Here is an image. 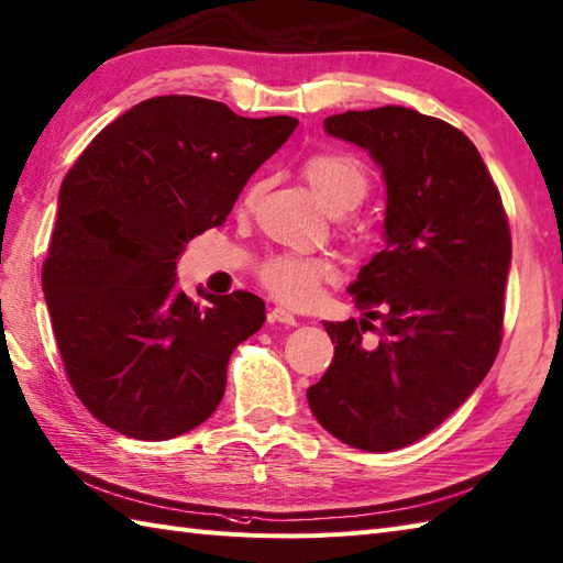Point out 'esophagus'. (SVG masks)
<instances>
[{"instance_id": "esophagus-1", "label": "esophagus", "mask_w": 563, "mask_h": 563, "mask_svg": "<svg viewBox=\"0 0 563 563\" xmlns=\"http://www.w3.org/2000/svg\"><path fill=\"white\" fill-rule=\"evenodd\" d=\"M271 322H280V324H288V327H297V317L288 310V307H273L271 310Z\"/></svg>"}]
</instances>
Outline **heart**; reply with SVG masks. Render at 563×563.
<instances>
[{"mask_svg":"<svg viewBox=\"0 0 563 563\" xmlns=\"http://www.w3.org/2000/svg\"><path fill=\"white\" fill-rule=\"evenodd\" d=\"M302 170L329 212L344 214L366 200L368 175L356 158L344 156V153H317L305 161ZM332 278V263L314 256L283 253L261 266L263 285L288 305H310L319 292V285Z\"/></svg>","mask_w":563,"mask_h":563,"instance_id":"b5f03b06","label":"heart"}]
</instances>
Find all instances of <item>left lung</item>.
<instances>
[{"label": "left lung", "mask_w": 563, "mask_h": 563, "mask_svg": "<svg viewBox=\"0 0 563 563\" xmlns=\"http://www.w3.org/2000/svg\"><path fill=\"white\" fill-rule=\"evenodd\" d=\"M383 170L385 249L349 285L380 319L324 322L334 361L307 390L317 422L363 451L427 437L486 378L503 339L512 241L498 187L468 136L407 107L324 119Z\"/></svg>", "instance_id": "left-lung-1"}]
</instances>
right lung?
<instances>
[{"label": "right lung", "mask_w": 563, "mask_h": 563, "mask_svg": "<svg viewBox=\"0 0 563 563\" xmlns=\"http://www.w3.org/2000/svg\"><path fill=\"white\" fill-rule=\"evenodd\" d=\"M297 126L214 99L139 102L65 175L43 295L65 373L99 422L165 442L222 402L231 351L266 322L258 295L175 288L183 246L222 227L249 178Z\"/></svg>", "instance_id": "add662e5"}]
</instances>
